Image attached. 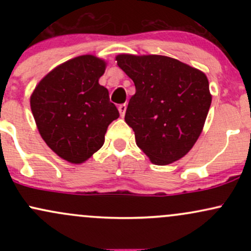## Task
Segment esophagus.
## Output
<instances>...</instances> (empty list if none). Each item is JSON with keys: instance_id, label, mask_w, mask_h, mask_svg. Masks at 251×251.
I'll use <instances>...</instances> for the list:
<instances>
[{"instance_id": "1", "label": "esophagus", "mask_w": 251, "mask_h": 251, "mask_svg": "<svg viewBox=\"0 0 251 251\" xmlns=\"http://www.w3.org/2000/svg\"><path fill=\"white\" fill-rule=\"evenodd\" d=\"M126 107H127V106H126V103H122V105H119V107H118V109H119V113H120V116H122V117L125 116Z\"/></svg>"}]
</instances>
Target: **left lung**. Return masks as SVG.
Instances as JSON below:
<instances>
[{"mask_svg":"<svg viewBox=\"0 0 251 251\" xmlns=\"http://www.w3.org/2000/svg\"><path fill=\"white\" fill-rule=\"evenodd\" d=\"M118 66L133 80L125 122L138 148L155 165L184 157L201 133L211 105L205 74L164 55L119 54Z\"/></svg>","mask_w":251,"mask_h":251,"instance_id":"8db88e82","label":"left lung"}]
</instances>
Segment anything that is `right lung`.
I'll return each mask as SVG.
<instances>
[{"instance_id":"obj_1","label":"right lung","mask_w":251,"mask_h":251,"mask_svg":"<svg viewBox=\"0 0 251 251\" xmlns=\"http://www.w3.org/2000/svg\"><path fill=\"white\" fill-rule=\"evenodd\" d=\"M106 62L93 55L68 60L37 83L30 108L37 129L62 159L81 164L103 145L119 111L99 83Z\"/></svg>"}]
</instances>
